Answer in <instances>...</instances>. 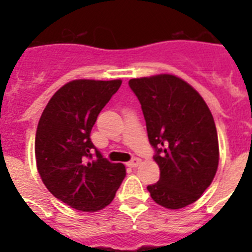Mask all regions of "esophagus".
<instances>
[{
  "mask_svg": "<svg viewBox=\"0 0 252 252\" xmlns=\"http://www.w3.org/2000/svg\"><path fill=\"white\" fill-rule=\"evenodd\" d=\"M140 163H141V159L138 157H133L129 162H128V166H129V167H137Z\"/></svg>",
  "mask_w": 252,
  "mask_h": 252,
  "instance_id": "obj_1",
  "label": "esophagus"
}]
</instances>
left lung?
<instances>
[{
    "label": "left lung",
    "mask_w": 252,
    "mask_h": 252,
    "mask_svg": "<svg viewBox=\"0 0 252 252\" xmlns=\"http://www.w3.org/2000/svg\"><path fill=\"white\" fill-rule=\"evenodd\" d=\"M141 104L154 161L161 170L148 186L152 199L167 209L195 203L219 167L216 124L201 95L171 74L129 80Z\"/></svg>",
    "instance_id": "left-lung-1"
}]
</instances>
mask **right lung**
Masks as SVG:
<instances>
[{
  "instance_id": "obj_1",
  "label": "right lung",
  "mask_w": 252,
  "mask_h": 252,
  "mask_svg": "<svg viewBox=\"0 0 252 252\" xmlns=\"http://www.w3.org/2000/svg\"><path fill=\"white\" fill-rule=\"evenodd\" d=\"M120 80L70 81L55 93L41 114L35 137L37 171L55 197L77 211L95 212L114 200L126 178L90 140L96 118Z\"/></svg>"
}]
</instances>
